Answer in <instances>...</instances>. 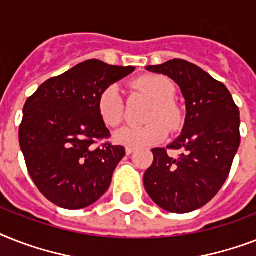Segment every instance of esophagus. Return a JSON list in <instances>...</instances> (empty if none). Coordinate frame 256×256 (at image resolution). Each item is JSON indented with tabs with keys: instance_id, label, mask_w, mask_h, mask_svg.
<instances>
[{
	"instance_id": "34e87169",
	"label": "esophagus",
	"mask_w": 256,
	"mask_h": 256,
	"mask_svg": "<svg viewBox=\"0 0 256 256\" xmlns=\"http://www.w3.org/2000/svg\"><path fill=\"white\" fill-rule=\"evenodd\" d=\"M134 152H136V148H126V156H132Z\"/></svg>"
}]
</instances>
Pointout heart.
I'll return each instance as SVG.
<instances>
[{
    "label": "heart",
    "instance_id": "obj_1",
    "mask_svg": "<svg viewBox=\"0 0 256 256\" xmlns=\"http://www.w3.org/2000/svg\"><path fill=\"white\" fill-rule=\"evenodd\" d=\"M132 86L154 100L148 116L150 124L120 128L116 132L114 140L128 148H146L160 144L168 136V128L178 130L182 124V110L172 98L174 85L162 76L148 74L134 80ZM96 108L104 124L116 128L122 124L124 104L120 86L116 84L106 86L98 96Z\"/></svg>",
    "mask_w": 256,
    "mask_h": 256
}]
</instances>
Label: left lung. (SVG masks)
Wrapping results in <instances>:
<instances>
[{
	"instance_id": "left-lung-1",
	"label": "left lung",
	"mask_w": 256,
	"mask_h": 256,
	"mask_svg": "<svg viewBox=\"0 0 256 256\" xmlns=\"http://www.w3.org/2000/svg\"><path fill=\"white\" fill-rule=\"evenodd\" d=\"M180 88L186 100V120L180 136L168 148L180 150L178 158L168 150L152 148V164L144 175L150 198L168 212L198 210L218 194L230 174L240 144L239 108L222 82L194 64L171 60L148 66Z\"/></svg>"
}]
</instances>
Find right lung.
<instances>
[{
  "label": "right lung",
  "mask_w": 256,
  "mask_h": 256,
  "mask_svg": "<svg viewBox=\"0 0 256 256\" xmlns=\"http://www.w3.org/2000/svg\"><path fill=\"white\" fill-rule=\"evenodd\" d=\"M134 70L88 60L44 82L28 98L20 146L33 182L52 203L68 210L85 208L110 187L124 148L108 142L94 146L110 136L96 100L106 86Z\"/></svg>",
  "instance_id": "obj_1"
}]
</instances>
